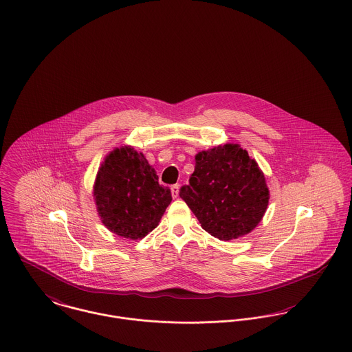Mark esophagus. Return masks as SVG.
<instances>
[{
    "instance_id": "esophagus-1",
    "label": "esophagus",
    "mask_w": 352,
    "mask_h": 352,
    "mask_svg": "<svg viewBox=\"0 0 352 352\" xmlns=\"http://www.w3.org/2000/svg\"><path fill=\"white\" fill-rule=\"evenodd\" d=\"M171 195H173V198H177L179 195V185L178 184L171 186Z\"/></svg>"
}]
</instances>
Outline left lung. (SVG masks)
Returning a JSON list of instances; mask_svg holds the SVG:
<instances>
[{
    "label": "left lung",
    "instance_id": "obj_1",
    "mask_svg": "<svg viewBox=\"0 0 352 352\" xmlns=\"http://www.w3.org/2000/svg\"><path fill=\"white\" fill-rule=\"evenodd\" d=\"M181 198L201 226L223 241L252 232L264 216L270 190L258 164L239 144H223L195 155Z\"/></svg>",
    "mask_w": 352,
    "mask_h": 352
}]
</instances>
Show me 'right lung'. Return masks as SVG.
<instances>
[{
  "instance_id": "obj_1",
  "label": "right lung",
  "mask_w": 352,
  "mask_h": 352,
  "mask_svg": "<svg viewBox=\"0 0 352 352\" xmlns=\"http://www.w3.org/2000/svg\"><path fill=\"white\" fill-rule=\"evenodd\" d=\"M94 197L103 223L118 236L140 240L158 226L171 202L142 153L115 148L99 168Z\"/></svg>"
}]
</instances>
